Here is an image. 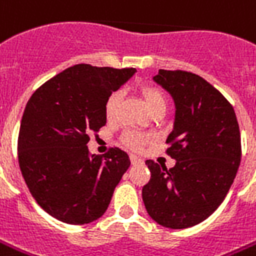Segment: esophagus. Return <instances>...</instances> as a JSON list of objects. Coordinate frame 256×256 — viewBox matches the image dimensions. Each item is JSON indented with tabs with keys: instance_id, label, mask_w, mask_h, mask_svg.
Wrapping results in <instances>:
<instances>
[{
	"instance_id": "esophagus-1",
	"label": "esophagus",
	"mask_w": 256,
	"mask_h": 256,
	"mask_svg": "<svg viewBox=\"0 0 256 256\" xmlns=\"http://www.w3.org/2000/svg\"><path fill=\"white\" fill-rule=\"evenodd\" d=\"M130 161H132V164H133V165L142 164V158H138L137 156H130Z\"/></svg>"
}]
</instances>
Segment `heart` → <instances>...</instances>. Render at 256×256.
Segmentation results:
<instances>
[{
	"label": "heart",
	"mask_w": 256,
	"mask_h": 256,
	"mask_svg": "<svg viewBox=\"0 0 256 256\" xmlns=\"http://www.w3.org/2000/svg\"><path fill=\"white\" fill-rule=\"evenodd\" d=\"M142 95L146 105L148 108L151 114L157 109H166V96L160 90L158 86H152V85H146L142 88ZM122 94L119 91L112 92L105 102V114L108 119H114L118 114V109H119V104H120ZM151 137L148 134H144L140 132H134V130H128L124 132L122 136V142L123 144L132 148V150H142V147L150 142Z\"/></svg>",
	"instance_id": "1"
}]
</instances>
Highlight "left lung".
Listing matches in <instances>:
<instances>
[{
    "label": "left lung",
    "mask_w": 256,
    "mask_h": 256,
    "mask_svg": "<svg viewBox=\"0 0 256 256\" xmlns=\"http://www.w3.org/2000/svg\"><path fill=\"white\" fill-rule=\"evenodd\" d=\"M175 102L166 170L147 160L151 172L142 186L147 213L166 228H188L206 220L224 200L241 162V136L231 104L199 76L160 70L154 77Z\"/></svg>",
    "instance_id": "left-lung-1"
}]
</instances>
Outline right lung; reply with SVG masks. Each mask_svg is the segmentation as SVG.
<instances>
[{"instance_id":"obj_1","label":"right lung","mask_w":256,"mask_h":256,"mask_svg":"<svg viewBox=\"0 0 256 256\" xmlns=\"http://www.w3.org/2000/svg\"><path fill=\"white\" fill-rule=\"evenodd\" d=\"M134 68L77 64L33 92L20 120L18 160L29 192L46 213L67 224L98 220L130 166L120 148L90 154V134L106 124L105 102Z\"/></svg>"}]
</instances>
